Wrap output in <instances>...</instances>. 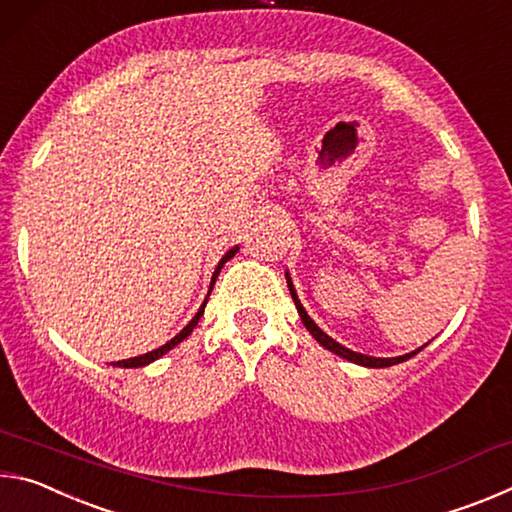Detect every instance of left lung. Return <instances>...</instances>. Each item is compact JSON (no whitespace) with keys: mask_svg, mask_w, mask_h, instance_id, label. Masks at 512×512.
Segmentation results:
<instances>
[{"mask_svg":"<svg viewBox=\"0 0 512 512\" xmlns=\"http://www.w3.org/2000/svg\"><path fill=\"white\" fill-rule=\"evenodd\" d=\"M287 284H289V291H291V298H293V302H296V307H298V314H300V320L302 323H305V327L309 329V334L314 336V339L323 345L325 350H329V352H334V354H339V357H343V359H348V361H352V363H359V366H366V368H388V366H395V363H402V361H406V359H411L413 354H418L422 348H418L415 352H409V354H404V357H393V359H377V357H368V354H359V352H352V350H348V348H343L341 343H336L332 336H327L323 329H320L314 320H311L309 316H307V311H305V307L300 305V300H298V296H296V289H293V282L289 280L287 277Z\"/></svg>","mask_w":512,"mask_h":512,"instance_id":"8db88e82","label":"left lung"}]
</instances>
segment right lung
I'll list each match as a JSON object with an SVG mask.
<instances>
[{
    "label": "right lung",
    "mask_w": 512,
    "mask_h": 512,
    "mask_svg": "<svg viewBox=\"0 0 512 512\" xmlns=\"http://www.w3.org/2000/svg\"><path fill=\"white\" fill-rule=\"evenodd\" d=\"M239 248H232V250H228V253H225L223 257H221V262H219V266H216V271H214V275H212V284H210V291H207V298H210V293H212V287H214V282H216V277H219V273H221V268H223V264L228 262V259H232L235 257V253H237ZM207 298H205V302L201 305V309H198V314L189 320V325L187 327H183V332L180 334H176L173 336V339L169 341V343H164L162 348H158V350H151V352H146V354H142V357H133V359H124V361H117V363H112V366H119V368H142V366H146V363H151V361H155V359H160L162 354H167L171 348H176V345L180 343V341H185L189 334H192V329L198 325V320H201V316H203V311H205V305H207Z\"/></svg>",
    "instance_id": "add662e5"
}]
</instances>
